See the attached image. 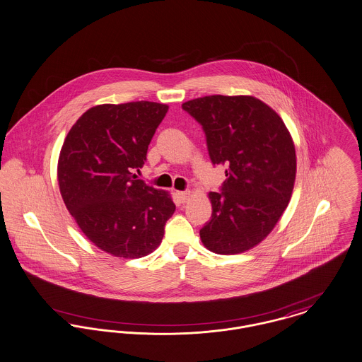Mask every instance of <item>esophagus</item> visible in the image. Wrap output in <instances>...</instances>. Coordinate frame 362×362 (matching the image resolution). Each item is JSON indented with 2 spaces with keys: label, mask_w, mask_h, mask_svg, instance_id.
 I'll list each match as a JSON object with an SVG mask.
<instances>
[{
  "label": "esophagus",
  "mask_w": 362,
  "mask_h": 362,
  "mask_svg": "<svg viewBox=\"0 0 362 362\" xmlns=\"http://www.w3.org/2000/svg\"><path fill=\"white\" fill-rule=\"evenodd\" d=\"M190 192L189 190H185V192H176V197L179 198V201L180 202H186L187 199H189V197H190Z\"/></svg>",
  "instance_id": "1"
}]
</instances>
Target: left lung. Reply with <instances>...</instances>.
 Segmentation results:
<instances>
[{"label": "left lung", "instance_id": "8db88e82", "mask_svg": "<svg viewBox=\"0 0 362 362\" xmlns=\"http://www.w3.org/2000/svg\"><path fill=\"white\" fill-rule=\"evenodd\" d=\"M202 127L209 158L224 165L221 192H211L212 218L199 230L202 244L235 255L264 240L293 190L296 154L277 112L253 96L212 95L182 105Z\"/></svg>", "mask_w": 362, "mask_h": 362}]
</instances>
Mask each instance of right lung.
Masks as SVG:
<instances>
[{
	"label": "right lung",
	"instance_id": "1",
	"mask_svg": "<svg viewBox=\"0 0 362 362\" xmlns=\"http://www.w3.org/2000/svg\"><path fill=\"white\" fill-rule=\"evenodd\" d=\"M167 105H100L83 112L60 150L62 198L83 234L102 250L141 257L156 250L175 204L136 179Z\"/></svg>",
	"mask_w": 362,
	"mask_h": 362
}]
</instances>
